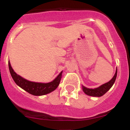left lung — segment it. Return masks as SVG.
Here are the masks:
<instances>
[{"label": "left lung", "mask_w": 130, "mask_h": 130, "mask_svg": "<svg viewBox=\"0 0 130 130\" xmlns=\"http://www.w3.org/2000/svg\"><path fill=\"white\" fill-rule=\"evenodd\" d=\"M117 68L116 69V73H115L114 77L111 80L108 82V83H106L101 85L99 87L96 88V89H89V88L85 87L83 86V90L84 92L86 95H89V96H97V97H100V96H103L108 91L111 89L112 86H113L114 83H115V80L116 79V77H117Z\"/></svg>", "instance_id": "1"}]
</instances>
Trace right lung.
Returning a JSON list of instances; mask_svg holds the SVG:
<instances>
[{"mask_svg":"<svg viewBox=\"0 0 130 130\" xmlns=\"http://www.w3.org/2000/svg\"><path fill=\"white\" fill-rule=\"evenodd\" d=\"M8 67L11 77L16 84L28 93L35 96L46 95L56 89L59 86L62 76V72H61L54 80L49 83H35L25 79L16 74L13 70L10 62H8Z\"/></svg>","mask_w":130,"mask_h":130,"instance_id":"right-lung-1","label":"right lung"}]
</instances>
